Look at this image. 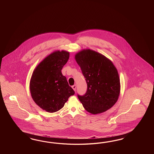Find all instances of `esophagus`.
<instances>
[{
	"label": "esophagus",
	"instance_id": "esophagus-1",
	"mask_svg": "<svg viewBox=\"0 0 154 154\" xmlns=\"http://www.w3.org/2000/svg\"><path fill=\"white\" fill-rule=\"evenodd\" d=\"M76 85H73V86H72V89H73L75 91V90H76Z\"/></svg>",
	"mask_w": 154,
	"mask_h": 154
}]
</instances>
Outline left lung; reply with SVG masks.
<instances>
[{"instance_id": "obj_1", "label": "left lung", "mask_w": 154, "mask_h": 154, "mask_svg": "<svg viewBox=\"0 0 154 154\" xmlns=\"http://www.w3.org/2000/svg\"><path fill=\"white\" fill-rule=\"evenodd\" d=\"M88 85L86 94L78 95L79 101L89 113L106 112L117 102L120 93V81L116 68L107 57L90 49L75 55Z\"/></svg>"}]
</instances>
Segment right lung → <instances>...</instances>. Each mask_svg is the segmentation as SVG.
Here are the masks:
<instances>
[{"mask_svg":"<svg viewBox=\"0 0 154 154\" xmlns=\"http://www.w3.org/2000/svg\"><path fill=\"white\" fill-rule=\"evenodd\" d=\"M69 57V52H53L33 71L29 86L31 96L34 102L47 112L58 111L64 107L68 98L75 94L61 73Z\"/></svg>","mask_w":154,"mask_h":154,"instance_id":"obj_1","label":"right lung"}]
</instances>
